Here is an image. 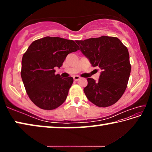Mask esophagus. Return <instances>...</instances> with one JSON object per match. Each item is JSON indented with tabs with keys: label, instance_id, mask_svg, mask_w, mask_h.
Segmentation results:
<instances>
[{
	"label": "esophagus",
	"instance_id": "esophagus-1",
	"mask_svg": "<svg viewBox=\"0 0 152 152\" xmlns=\"http://www.w3.org/2000/svg\"><path fill=\"white\" fill-rule=\"evenodd\" d=\"M80 79V77L79 76H74V80L75 81H78Z\"/></svg>",
	"mask_w": 152,
	"mask_h": 152
}]
</instances>
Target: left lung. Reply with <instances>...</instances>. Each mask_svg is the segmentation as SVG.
<instances>
[{
  "mask_svg": "<svg viewBox=\"0 0 152 152\" xmlns=\"http://www.w3.org/2000/svg\"><path fill=\"white\" fill-rule=\"evenodd\" d=\"M82 53L93 67L102 70L99 80L87 78L84 92L90 101L99 107L117 102L124 93L131 72L127 48L117 37L101 36L76 41Z\"/></svg>",
  "mask_w": 152,
  "mask_h": 152,
  "instance_id": "8db88e82",
  "label": "left lung"
}]
</instances>
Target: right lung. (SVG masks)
<instances>
[{"label":"right lung","mask_w":152,"mask_h":152,"mask_svg":"<svg viewBox=\"0 0 152 152\" xmlns=\"http://www.w3.org/2000/svg\"><path fill=\"white\" fill-rule=\"evenodd\" d=\"M80 50L74 41L45 37L33 42L22 58L20 75L33 103L44 110L55 109L64 103L73 83L72 77L55 74L68 54Z\"/></svg>","instance_id":"1"}]
</instances>
